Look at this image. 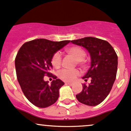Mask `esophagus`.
<instances>
[{"instance_id":"obj_1","label":"esophagus","mask_w":131,"mask_h":131,"mask_svg":"<svg viewBox=\"0 0 131 131\" xmlns=\"http://www.w3.org/2000/svg\"><path fill=\"white\" fill-rule=\"evenodd\" d=\"M66 85H73V84L72 83H70V82H65Z\"/></svg>"}]
</instances>
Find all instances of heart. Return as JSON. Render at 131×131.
I'll return each mask as SVG.
<instances>
[{"instance_id":"1","label":"heart","mask_w":131,"mask_h":131,"mask_svg":"<svg viewBox=\"0 0 131 131\" xmlns=\"http://www.w3.org/2000/svg\"><path fill=\"white\" fill-rule=\"evenodd\" d=\"M66 52L77 61V63L81 66H84L85 63V58L86 56L85 51L79 46H72L67 49ZM61 56L59 52L54 54L51 59L52 65L55 68H58L61 65ZM80 75V72L77 69H63L58 73V77L65 82H72Z\"/></svg>"}]
</instances>
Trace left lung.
I'll use <instances>...</instances> for the list:
<instances>
[{
    "label": "left lung",
    "instance_id": "obj_1",
    "mask_svg": "<svg viewBox=\"0 0 131 131\" xmlns=\"http://www.w3.org/2000/svg\"><path fill=\"white\" fill-rule=\"evenodd\" d=\"M71 42L82 46L89 51L91 67L82 77L89 85L83 84L81 92L76 95L78 101L88 106H96L105 100L116 79L118 57L114 49L106 40L95 37H84Z\"/></svg>",
    "mask_w": 131,
    "mask_h": 131
}]
</instances>
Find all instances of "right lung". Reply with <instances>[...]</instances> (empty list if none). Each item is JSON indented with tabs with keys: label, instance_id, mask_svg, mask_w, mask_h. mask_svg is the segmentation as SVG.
Segmentation results:
<instances>
[{
	"label": "right lung",
	"instance_id": "right-lung-1",
	"mask_svg": "<svg viewBox=\"0 0 131 131\" xmlns=\"http://www.w3.org/2000/svg\"><path fill=\"white\" fill-rule=\"evenodd\" d=\"M70 42L35 39L25 42L18 51L15 58L17 79L25 96L35 106L46 108L58 100L59 89L64 84L50 73L51 59L55 52ZM44 76L55 80L49 84L43 80Z\"/></svg>",
	"mask_w": 131,
	"mask_h": 131
}]
</instances>
